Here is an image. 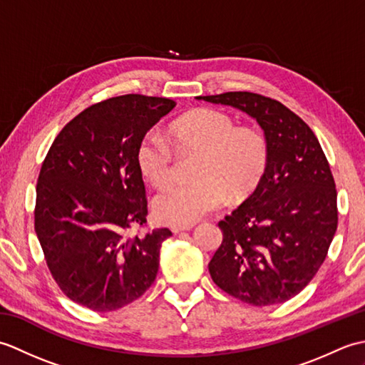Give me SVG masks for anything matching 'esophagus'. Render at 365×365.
<instances>
[{
  "label": "esophagus",
  "instance_id": "34e87169",
  "mask_svg": "<svg viewBox=\"0 0 365 365\" xmlns=\"http://www.w3.org/2000/svg\"><path fill=\"white\" fill-rule=\"evenodd\" d=\"M192 227H195V224H177V222H173L169 226V229L174 232V234H178V232H183V230H191Z\"/></svg>",
  "mask_w": 365,
  "mask_h": 365
}]
</instances>
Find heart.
Segmentation results:
<instances>
[{"label": "heart", "mask_w": 365, "mask_h": 365, "mask_svg": "<svg viewBox=\"0 0 365 365\" xmlns=\"http://www.w3.org/2000/svg\"><path fill=\"white\" fill-rule=\"evenodd\" d=\"M169 139L182 153L199 155L192 185H182L155 199V213L166 221L192 224L213 213L227 196L238 200L259 183L269 158L268 138L257 127L240 125L229 114L199 108L169 127ZM139 170L155 188L174 182V150L158 133L138 147Z\"/></svg>", "instance_id": "1"}]
</instances>
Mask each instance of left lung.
<instances>
[{"label":"left lung","mask_w":365,"mask_h":365,"mask_svg":"<svg viewBox=\"0 0 365 365\" xmlns=\"http://www.w3.org/2000/svg\"><path fill=\"white\" fill-rule=\"evenodd\" d=\"M257 120L269 158L257 188L218 222L222 242L208 263L221 290L251 306L285 302L312 281L337 230L329 163L307 123L254 92L196 97Z\"/></svg>","instance_id":"obj_1"}]
</instances>
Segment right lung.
<instances>
[{
	"label": "right lung",
	"instance_id": "obj_1",
	"mask_svg": "<svg viewBox=\"0 0 365 365\" xmlns=\"http://www.w3.org/2000/svg\"><path fill=\"white\" fill-rule=\"evenodd\" d=\"M175 102L128 94L86 108L61 130L42 163L34 229L67 298L97 312L130 304L153 284L169 229L147 222L136 152Z\"/></svg>",
	"mask_w": 365,
	"mask_h": 365
}]
</instances>
